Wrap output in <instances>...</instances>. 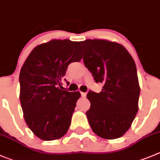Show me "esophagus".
I'll return each mask as SVG.
<instances>
[{
  "instance_id": "esophagus-1",
  "label": "esophagus",
  "mask_w": 160,
  "mask_h": 160,
  "mask_svg": "<svg viewBox=\"0 0 160 160\" xmlns=\"http://www.w3.org/2000/svg\"><path fill=\"white\" fill-rule=\"evenodd\" d=\"M81 95L82 97H85L86 96V92H81Z\"/></svg>"
}]
</instances>
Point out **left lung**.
Returning <instances> with one entry per match:
<instances>
[{"label":"left lung","instance_id":"8db88e82","mask_svg":"<svg viewBox=\"0 0 160 160\" xmlns=\"http://www.w3.org/2000/svg\"><path fill=\"white\" fill-rule=\"evenodd\" d=\"M84 64L96 82L103 84L99 93L87 94L86 112L92 131L104 139L121 138L130 129L138 111L140 86L135 62L123 45L103 39L80 42Z\"/></svg>","mask_w":160,"mask_h":160}]
</instances>
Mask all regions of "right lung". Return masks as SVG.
<instances>
[{
  "label": "right lung",
  "mask_w": 160,
  "mask_h": 160,
  "mask_svg": "<svg viewBox=\"0 0 160 160\" xmlns=\"http://www.w3.org/2000/svg\"><path fill=\"white\" fill-rule=\"evenodd\" d=\"M81 52L78 42L53 39L33 48L21 68L19 99L24 119L43 141L60 139L69 129L81 94L63 90L62 81L68 65L82 60Z\"/></svg>",
  "instance_id": "right-lung-1"
}]
</instances>
